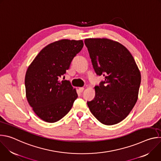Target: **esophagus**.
<instances>
[{
    "mask_svg": "<svg viewBox=\"0 0 161 161\" xmlns=\"http://www.w3.org/2000/svg\"><path fill=\"white\" fill-rule=\"evenodd\" d=\"M83 90H84V88L83 87H80L79 88V91L80 92H82Z\"/></svg>",
    "mask_w": 161,
    "mask_h": 161,
    "instance_id": "esophagus-1",
    "label": "esophagus"
}]
</instances>
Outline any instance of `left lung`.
Segmentation results:
<instances>
[{
    "instance_id": "8db88e82",
    "label": "left lung",
    "mask_w": 161,
    "mask_h": 161,
    "mask_svg": "<svg viewBox=\"0 0 161 161\" xmlns=\"http://www.w3.org/2000/svg\"><path fill=\"white\" fill-rule=\"evenodd\" d=\"M85 44L96 73L105 78L95 86V97L87 105L102 124H118L137 101L141 83L139 69L129 51L118 42L90 38L85 39Z\"/></svg>"
}]
</instances>
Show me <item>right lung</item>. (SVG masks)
Here are the masks:
<instances>
[{
	"label": "right lung",
	"mask_w": 161,
	"mask_h": 161,
	"mask_svg": "<svg viewBox=\"0 0 161 161\" xmlns=\"http://www.w3.org/2000/svg\"><path fill=\"white\" fill-rule=\"evenodd\" d=\"M83 47L82 40L62 39L52 42L29 65L25 78L26 97L41 120L53 123L71 110L78 94L69 81H60V78L69 69Z\"/></svg>",
	"instance_id": "1"
}]
</instances>
